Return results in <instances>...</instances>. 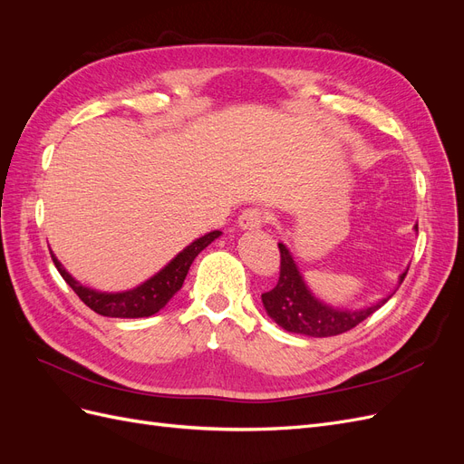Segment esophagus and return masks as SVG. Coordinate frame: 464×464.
<instances>
[{
  "label": "esophagus",
  "instance_id": "34e87169",
  "mask_svg": "<svg viewBox=\"0 0 464 464\" xmlns=\"http://www.w3.org/2000/svg\"><path fill=\"white\" fill-rule=\"evenodd\" d=\"M237 222H240V227L244 230H257L266 222V215H265V210L259 207H249L240 215Z\"/></svg>",
  "mask_w": 464,
  "mask_h": 464
}]
</instances>
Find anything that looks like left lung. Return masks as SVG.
<instances>
[{"label":"left lung","mask_w":464,"mask_h":464,"mask_svg":"<svg viewBox=\"0 0 464 464\" xmlns=\"http://www.w3.org/2000/svg\"><path fill=\"white\" fill-rule=\"evenodd\" d=\"M280 249V276L273 290L261 294V300L266 314H269L280 327L307 334V336H334L354 329L358 323L377 312L389 298L377 302L372 307L360 312L334 310L325 304H321L307 290L296 263H294L290 251L285 244H278ZM409 273V271H406ZM406 273L401 275V283Z\"/></svg>","instance_id":"left-lung-1"}]
</instances>
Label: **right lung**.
Here are the masks:
<instances>
[{"instance_id":"obj_1","label":"right lung","mask_w":464,"mask_h":464,"mask_svg":"<svg viewBox=\"0 0 464 464\" xmlns=\"http://www.w3.org/2000/svg\"><path fill=\"white\" fill-rule=\"evenodd\" d=\"M218 236L220 230L205 234L199 240H195L191 246H188L181 254H178V257L168 263L160 273L149 278L147 283L120 294H104L79 285L77 280L63 269L62 263L55 259L53 254L52 259L55 269L60 271L65 283L73 288L81 302L87 304L92 312L104 317H149L152 314H157L160 307H164L168 300L181 288L193 259L198 257L210 242L217 240Z\"/></svg>"}]
</instances>
